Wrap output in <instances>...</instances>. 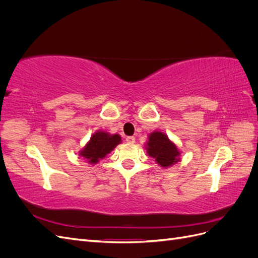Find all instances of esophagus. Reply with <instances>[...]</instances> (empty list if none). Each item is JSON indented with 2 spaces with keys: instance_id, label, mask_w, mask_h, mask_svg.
Returning <instances> with one entry per match:
<instances>
[{
  "instance_id": "1",
  "label": "esophagus",
  "mask_w": 258,
  "mask_h": 258,
  "mask_svg": "<svg viewBox=\"0 0 258 258\" xmlns=\"http://www.w3.org/2000/svg\"><path fill=\"white\" fill-rule=\"evenodd\" d=\"M126 141H127L128 143L134 144V143L136 142V138H135V137H127V138H126Z\"/></svg>"
}]
</instances>
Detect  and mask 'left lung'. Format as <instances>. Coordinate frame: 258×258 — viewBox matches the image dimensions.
<instances>
[{
    "label": "left lung",
    "mask_w": 258,
    "mask_h": 258,
    "mask_svg": "<svg viewBox=\"0 0 258 258\" xmlns=\"http://www.w3.org/2000/svg\"><path fill=\"white\" fill-rule=\"evenodd\" d=\"M146 151L150 157L154 158L160 167L168 168L179 161V151L167 135L160 131H154L148 136Z\"/></svg>",
    "instance_id": "left-lung-1"
}]
</instances>
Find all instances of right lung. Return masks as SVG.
I'll return each mask as SVG.
<instances>
[{"label": "right lung", "mask_w": 258, "mask_h": 258, "mask_svg": "<svg viewBox=\"0 0 258 258\" xmlns=\"http://www.w3.org/2000/svg\"><path fill=\"white\" fill-rule=\"evenodd\" d=\"M121 142L119 135H110L105 131H97L90 138L89 142L80 152V156L84 157L91 165L103 159L114 148Z\"/></svg>", "instance_id": "obj_1"}]
</instances>
